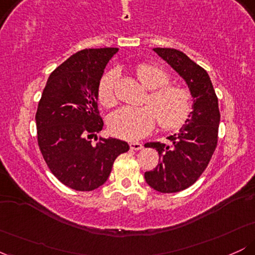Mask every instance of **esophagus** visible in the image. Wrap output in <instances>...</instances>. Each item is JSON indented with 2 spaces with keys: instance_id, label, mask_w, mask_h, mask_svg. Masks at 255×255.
Returning a JSON list of instances; mask_svg holds the SVG:
<instances>
[{
  "instance_id": "1",
  "label": "esophagus",
  "mask_w": 255,
  "mask_h": 255,
  "mask_svg": "<svg viewBox=\"0 0 255 255\" xmlns=\"http://www.w3.org/2000/svg\"><path fill=\"white\" fill-rule=\"evenodd\" d=\"M129 147H130V150L139 151L142 148V145L140 144V142H129Z\"/></svg>"
}]
</instances>
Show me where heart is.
<instances>
[{
  "label": "heart",
  "mask_w": 255,
  "mask_h": 255,
  "mask_svg": "<svg viewBox=\"0 0 255 255\" xmlns=\"http://www.w3.org/2000/svg\"><path fill=\"white\" fill-rule=\"evenodd\" d=\"M136 75L146 89L152 91L147 101L151 107H124L116 110L109 119L111 133L121 139L137 140L150 134L157 121L165 130L182 127L192 111L189 91L178 85H168L170 75L157 64H140L136 68ZM116 72H109L99 83L98 98L104 107L116 104Z\"/></svg>",
  "instance_id": "1"
}]
</instances>
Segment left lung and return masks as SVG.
I'll return each instance as SVG.
<instances>
[{
  "label": "left lung",
  "instance_id": "8db88e82",
  "mask_svg": "<svg viewBox=\"0 0 255 255\" xmlns=\"http://www.w3.org/2000/svg\"><path fill=\"white\" fill-rule=\"evenodd\" d=\"M188 85L194 102L193 111L178 134L168 137L170 145L147 142L156 148L160 162L145 172L151 188L160 193H176L188 188L200 177L217 147L221 114L218 98L207 72L183 54L170 48H154Z\"/></svg>",
  "mask_w": 255,
  "mask_h": 255
}]
</instances>
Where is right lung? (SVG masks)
I'll return each instance as SVG.
<instances>
[{
    "label": "right lung",
    "instance_id": "add662e5",
    "mask_svg": "<svg viewBox=\"0 0 255 255\" xmlns=\"http://www.w3.org/2000/svg\"><path fill=\"white\" fill-rule=\"evenodd\" d=\"M118 51L99 48L75 52L51 73L38 103L37 137L44 160L55 177L74 191L101 187L116 158L129 150L122 140L97 137L104 125L97 104L99 81Z\"/></svg>",
    "mask_w": 255,
    "mask_h": 255
}]
</instances>
